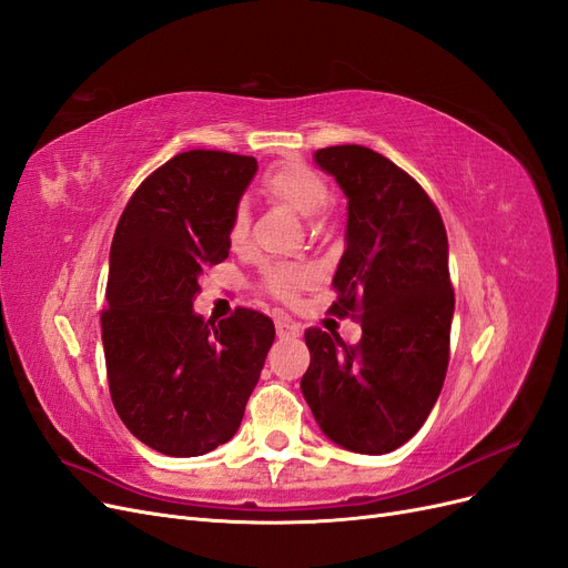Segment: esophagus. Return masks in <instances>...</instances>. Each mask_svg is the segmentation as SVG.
Returning a JSON list of instances; mask_svg holds the SVG:
<instances>
[{
    "label": "esophagus",
    "instance_id": "1",
    "mask_svg": "<svg viewBox=\"0 0 568 568\" xmlns=\"http://www.w3.org/2000/svg\"><path fill=\"white\" fill-rule=\"evenodd\" d=\"M275 328H277V336H280V338H298V336H301V326H298L296 322L277 320Z\"/></svg>",
    "mask_w": 568,
    "mask_h": 568
}]
</instances>
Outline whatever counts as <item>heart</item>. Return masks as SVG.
<instances>
[{"label":"heart","mask_w":568,"mask_h":568,"mask_svg":"<svg viewBox=\"0 0 568 568\" xmlns=\"http://www.w3.org/2000/svg\"><path fill=\"white\" fill-rule=\"evenodd\" d=\"M263 194L267 200L286 204L305 219H315L331 202V187L322 175L298 162H286L263 175ZM251 232V213L246 204H237L227 223V242L232 248H244ZM265 288L282 301H293L296 291L307 282V272L284 263H272L263 270Z\"/></svg>","instance_id":"1"}]
</instances>
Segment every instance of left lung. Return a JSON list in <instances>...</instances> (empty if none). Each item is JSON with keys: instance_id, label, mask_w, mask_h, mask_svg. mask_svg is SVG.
Listing matches in <instances>:
<instances>
[{"instance_id": "obj_1", "label": "left lung", "mask_w": 568, "mask_h": 568, "mask_svg": "<svg viewBox=\"0 0 568 568\" xmlns=\"http://www.w3.org/2000/svg\"><path fill=\"white\" fill-rule=\"evenodd\" d=\"M315 162L347 197L328 312L362 322V341L310 326L301 389L331 442L381 456L418 433L442 393L456 303L446 230L427 192L371 148H324Z\"/></svg>"}]
</instances>
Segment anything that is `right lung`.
<instances>
[{"instance_id": "right-lung-1", "label": "right lung", "mask_w": 568, "mask_h": 568, "mask_svg": "<svg viewBox=\"0 0 568 568\" xmlns=\"http://www.w3.org/2000/svg\"><path fill=\"white\" fill-rule=\"evenodd\" d=\"M258 164L190 150L152 171L114 230L101 312L110 397L129 433L175 458L204 456L240 429L275 324L251 307L194 315L202 272L227 258V223Z\"/></svg>"}]
</instances>
